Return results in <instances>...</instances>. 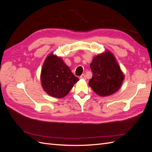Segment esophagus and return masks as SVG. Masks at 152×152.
I'll return each mask as SVG.
<instances>
[{
    "mask_svg": "<svg viewBox=\"0 0 152 152\" xmlns=\"http://www.w3.org/2000/svg\"><path fill=\"white\" fill-rule=\"evenodd\" d=\"M80 79H84V80H86V76L84 74H82L80 77Z\"/></svg>",
    "mask_w": 152,
    "mask_h": 152,
    "instance_id": "obj_1",
    "label": "esophagus"
}]
</instances>
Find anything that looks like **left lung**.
Returning a JSON list of instances; mask_svg holds the SVG:
<instances>
[{"mask_svg":"<svg viewBox=\"0 0 152 152\" xmlns=\"http://www.w3.org/2000/svg\"><path fill=\"white\" fill-rule=\"evenodd\" d=\"M90 68L93 77L89 85L95 93L103 97L120 89L125 76L113 53L106 50L94 56Z\"/></svg>","mask_w":152,"mask_h":152,"instance_id":"8db88e82","label":"left lung"}]
</instances>
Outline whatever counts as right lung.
<instances>
[{"mask_svg":"<svg viewBox=\"0 0 152 152\" xmlns=\"http://www.w3.org/2000/svg\"><path fill=\"white\" fill-rule=\"evenodd\" d=\"M79 80L62 58L53 53L45 58L40 81L44 91L49 96L57 98L65 97Z\"/></svg>","mask_w":152,"mask_h":152,"instance_id":"obj_1","label":"right lung"}]
</instances>
